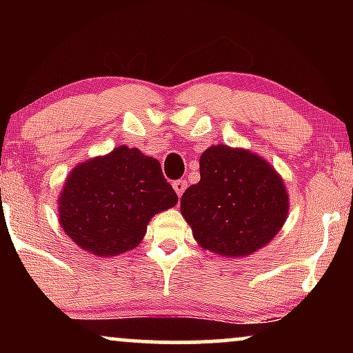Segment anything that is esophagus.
<instances>
[{
	"instance_id": "34e87169",
	"label": "esophagus",
	"mask_w": 353,
	"mask_h": 353,
	"mask_svg": "<svg viewBox=\"0 0 353 353\" xmlns=\"http://www.w3.org/2000/svg\"><path fill=\"white\" fill-rule=\"evenodd\" d=\"M172 188H174V190H176L177 196L181 197L182 194H184L185 188H188V182H185L184 179H177V181H174V182H172Z\"/></svg>"
}]
</instances>
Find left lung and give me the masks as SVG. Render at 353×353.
Wrapping results in <instances>:
<instances>
[{"mask_svg":"<svg viewBox=\"0 0 353 353\" xmlns=\"http://www.w3.org/2000/svg\"><path fill=\"white\" fill-rule=\"evenodd\" d=\"M199 164L201 181L181 197L197 244L224 257H244L272 241L289 212L285 184L272 165L225 144L205 149Z\"/></svg>","mask_w":353,"mask_h":353,"instance_id":"1","label":"left lung"}]
</instances>
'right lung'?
<instances>
[{
    "label": "right lung",
    "instance_id": "add662e5",
    "mask_svg": "<svg viewBox=\"0 0 353 353\" xmlns=\"http://www.w3.org/2000/svg\"><path fill=\"white\" fill-rule=\"evenodd\" d=\"M176 204L159 161L119 145L72 169L58 201L59 224L83 250L112 257L139 245L149 221Z\"/></svg>",
    "mask_w": 353,
    "mask_h": 353
}]
</instances>
